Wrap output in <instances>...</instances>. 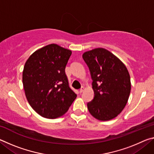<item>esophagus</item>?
I'll return each mask as SVG.
<instances>
[{"label":"esophagus","mask_w":154,"mask_h":154,"mask_svg":"<svg viewBox=\"0 0 154 154\" xmlns=\"http://www.w3.org/2000/svg\"><path fill=\"white\" fill-rule=\"evenodd\" d=\"M84 90H85V88H83V87H82V88H81V89L79 90V92H80V93H82V92H83V91H84Z\"/></svg>","instance_id":"esophagus-1"}]
</instances>
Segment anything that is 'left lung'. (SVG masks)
I'll return each mask as SVG.
<instances>
[{
	"label": "left lung",
	"instance_id": "1",
	"mask_svg": "<svg viewBox=\"0 0 154 154\" xmlns=\"http://www.w3.org/2000/svg\"><path fill=\"white\" fill-rule=\"evenodd\" d=\"M93 80L94 97L88 103L90 114L100 121L113 119L128 100L131 83L124 64L108 50L96 48L83 54Z\"/></svg>",
	"mask_w": 154,
	"mask_h": 154
}]
</instances>
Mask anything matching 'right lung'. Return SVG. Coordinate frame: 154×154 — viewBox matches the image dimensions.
Masks as SVG:
<instances>
[{
  "mask_svg": "<svg viewBox=\"0 0 154 154\" xmlns=\"http://www.w3.org/2000/svg\"><path fill=\"white\" fill-rule=\"evenodd\" d=\"M71 54L69 49L50 44L35 51L26 62L22 73L26 97L43 118L62 116L77 97L65 73Z\"/></svg>",
  "mask_w": 154,
  "mask_h": 154,
  "instance_id": "1",
  "label": "right lung"
}]
</instances>
